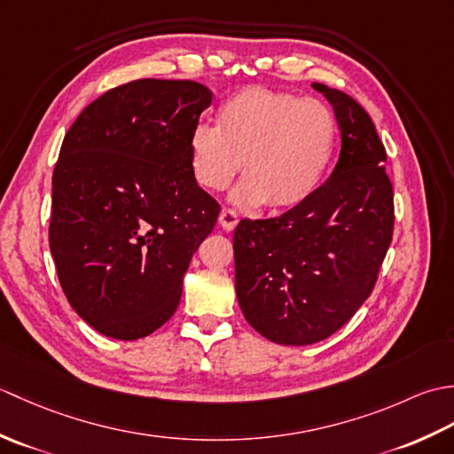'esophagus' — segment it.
<instances>
[{"mask_svg":"<svg viewBox=\"0 0 454 454\" xmlns=\"http://www.w3.org/2000/svg\"><path fill=\"white\" fill-rule=\"evenodd\" d=\"M218 224L226 230V232H232L238 224V215L232 208H222L218 216Z\"/></svg>","mask_w":454,"mask_h":454,"instance_id":"esophagus-1","label":"esophagus"}]
</instances>
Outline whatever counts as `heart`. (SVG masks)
<instances>
[{
	"label": "heart",
	"instance_id": "heart-1",
	"mask_svg": "<svg viewBox=\"0 0 454 454\" xmlns=\"http://www.w3.org/2000/svg\"><path fill=\"white\" fill-rule=\"evenodd\" d=\"M216 121L218 127L200 122L191 130L192 176L205 189L222 191L244 163L238 205L294 208L330 168L337 129L322 101L254 85L222 103Z\"/></svg>",
	"mask_w": 454,
	"mask_h": 454
}]
</instances>
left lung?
<instances>
[{"label":"left lung","instance_id":"1","mask_svg":"<svg viewBox=\"0 0 454 454\" xmlns=\"http://www.w3.org/2000/svg\"><path fill=\"white\" fill-rule=\"evenodd\" d=\"M333 107L341 152L332 176L301 205L234 232L236 296L255 332L278 345L335 333L369 298L392 242L387 150L359 103L312 83Z\"/></svg>","mask_w":454,"mask_h":454}]
</instances>
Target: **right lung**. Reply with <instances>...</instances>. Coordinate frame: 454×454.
I'll list each match as a JSON object with an SVG mask.
<instances>
[{"mask_svg":"<svg viewBox=\"0 0 454 454\" xmlns=\"http://www.w3.org/2000/svg\"><path fill=\"white\" fill-rule=\"evenodd\" d=\"M210 101L197 82L137 80L88 105L64 137L48 239L67 302L95 332L140 340L177 310L220 212L189 156Z\"/></svg>","mask_w":454,"mask_h":454,"instance_id":"1","label":"right lung"}]
</instances>
